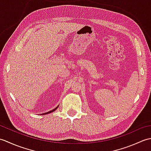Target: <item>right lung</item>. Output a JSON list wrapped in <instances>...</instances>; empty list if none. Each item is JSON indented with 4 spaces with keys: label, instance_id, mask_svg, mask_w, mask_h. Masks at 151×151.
I'll return each mask as SVG.
<instances>
[{
    "label": "right lung",
    "instance_id": "1",
    "mask_svg": "<svg viewBox=\"0 0 151 151\" xmlns=\"http://www.w3.org/2000/svg\"><path fill=\"white\" fill-rule=\"evenodd\" d=\"M58 106H57L56 108H55L54 109V110H50V111H48V112H46V113H44V114H42V115H46V114H50V113H52V112H53V111H55L56 109L58 108Z\"/></svg>",
    "mask_w": 151,
    "mask_h": 151
}]
</instances>
